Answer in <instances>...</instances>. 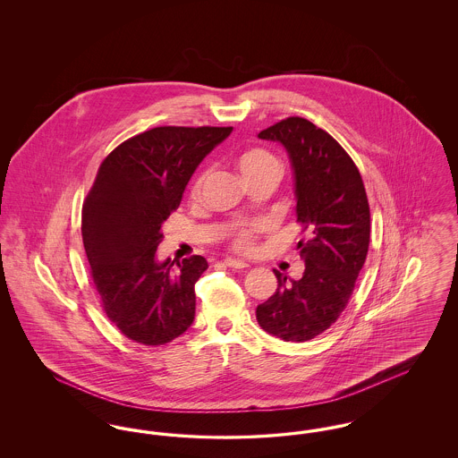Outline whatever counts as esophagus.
Returning a JSON list of instances; mask_svg holds the SVG:
<instances>
[{
  "label": "esophagus",
  "instance_id": "34e87169",
  "mask_svg": "<svg viewBox=\"0 0 458 458\" xmlns=\"http://www.w3.org/2000/svg\"><path fill=\"white\" fill-rule=\"evenodd\" d=\"M225 264H226L228 267H233V269H245V267H249L247 262L242 261V259H235V258H226Z\"/></svg>",
  "mask_w": 458,
  "mask_h": 458
}]
</instances>
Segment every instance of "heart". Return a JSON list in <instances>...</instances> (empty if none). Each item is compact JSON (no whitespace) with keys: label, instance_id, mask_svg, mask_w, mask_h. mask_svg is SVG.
Here are the masks:
<instances>
[{"label":"heart","instance_id":"1","mask_svg":"<svg viewBox=\"0 0 458 458\" xmlns=\"http://www.w3.org/2000/svg\"><path fill=\"white\" fill-rule=\"evenodd\" d=\"M235 165H237V168H239V172L245 182H249L252 178H258V176H266V174H271V176L278 178L280 172H282V165H280L278 157L275 154L269 153L267 149H262V148H250V149L242 151L235 157ZM208 178H209V174L202 172L194 180V183L191 187V197L192 199L200 196ZM262 226L264 225L261 221L240 225L239 228L235 230V233H233V245L240 250L249 249L252 245L254 235L258 232H261Z\"/></svg>","mask_w":458,"mask_h":458}]
</instances>
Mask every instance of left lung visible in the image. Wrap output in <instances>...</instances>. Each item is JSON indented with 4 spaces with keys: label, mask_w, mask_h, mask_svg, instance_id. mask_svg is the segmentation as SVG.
Instances as JSON below:
<instances>
[{
    "label": "left lung",
    "mask_w": 458,
    "mask_h": 458,
    "mask_svg": "<svg viewBox=\"0 0 458 458\" xmlns=\"http://www.w3.org/2000/svg\"><path fill=\"white\" fill-rule=\"evenodd\" d=\"M286 149L297 200L301 280L278 278L276 292L256 309L259 327L284 342H307L331 327L349 304L369 249L370 215L364 182L345 149L323 129L290 116L259 131Z\"/></svg>",
    "instance_id": "left-lung-1"
}]
</instances>
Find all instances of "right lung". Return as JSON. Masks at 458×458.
<instances>
[{
  "label": "right lung",
  "instance_id": "add662e5",
  "mask_svg": "<svg viewBox=\"0 0 458 458\" xmlns=\"http://www.w3.org/2000/svg\"><path fill=\"white\" fill-rule=\"evenodd\" d=\"M233 127H156L101 163L82 208L92 282L109 321L142 345H165L196 316L202 256L157 261L161 226L178 209L200 161Z\"/></svg>",
  "mask_w": 458,
  "mask_h": 458
}]
</instances>
